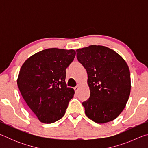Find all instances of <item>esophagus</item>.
I'll return each mask as SVG.
<instances>
[{
    "instance_id": "1",
    "label": "esophagus",
    "mask_w": 148,
    "mask_h": 148,
    "mask_svg": "<svg viewBox=\"0 0 148 148\" xmlns=\"http://www.w3.org/2000/svg\"><path fill=\"white\" fill-rule=\"evenodd\" d=\"M79 85H77V86H76V87H74V91H75V92H77V91H78V89H79Z\"/></svg>"
}]
</instances>
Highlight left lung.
Listing matches in <instances>:
<instances>
[{
    "label": "left lung",
    "mask_w": 148,
    "mask_h": 148,
    "mask_svg": "<svg viewBox=\"0 0 148 148\" xmlns=\"http://www.w3.org/2000/svg\"><path fill=\"white\" fill-rule=\"evenodd\" d=\"M86 69L90 97L82 102L86 116L97 123L113 121L125 108L131 92L130 71L123 58L113 49L91 45L76 49Z\"/></svg>",
    "instance_id": "left-lung-1"
}]
</instances>
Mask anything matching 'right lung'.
<instances>
[{"label":"right lung","instance_id":"obj_1","mask_svg":"<svg viewBox=\"0 0 148 148\" xmlns=\"http://www.w3.org/2000/svg\"><path fill=\"white\" fill-rule=\"evenodd\" d=\"M74 49L49 48L32 55L20 69L17 84L25 101L39 121L52 123L64 116L74 90L67 87L66 69Z\"/></svg>","mask_w":148,"mask_h":148}]
</instances>
